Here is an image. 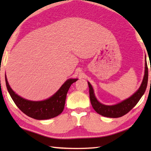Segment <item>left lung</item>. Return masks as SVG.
<instances>
[{"label":"left lung","instance_id":"1","mask_svg":"<svg viewBox=\"0 0 151 151\" xmlns=\"http://www.w3.org/2000/svg\"><path fill=\"white\" fill-rule=\"evenodd\" d=\"M148 75H148V67L146 56H145V75L140 87L129 98L125 99V100L116 104H113V105H106V104L101 103L97 100L95 94H94L93 86L91 85V83L88 82L91 103L94 111L101 115L109 117V118H119V117L124 116L136 105L140 98L144 94L147 86Z\"/></svg>","mask_w":151,"mask_h":151}]
</instances>
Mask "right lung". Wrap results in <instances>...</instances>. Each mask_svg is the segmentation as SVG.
Instances as JSON below:
<instances>
[{
	"label": "right lung",
	"mask_w": 151,
	"mask_h": 151,
	"mask_svg": "<svg viewBox=\"0 0 151 151\" xmlns=\"http://www.w3.org/2000/svg\"><path fill=\"white\" fill-rule=\"evenodd\" d=\"M78 78L66 80L60 88L49 98L43 101H33L25 99L12 91L7 81L5 74V81L7 90L16 105L27 116L37 120H47L57 116L63 111L66 94L73 83Z\"/></svg>",
	"instance_id": "obj_1"
}]
</instances>
